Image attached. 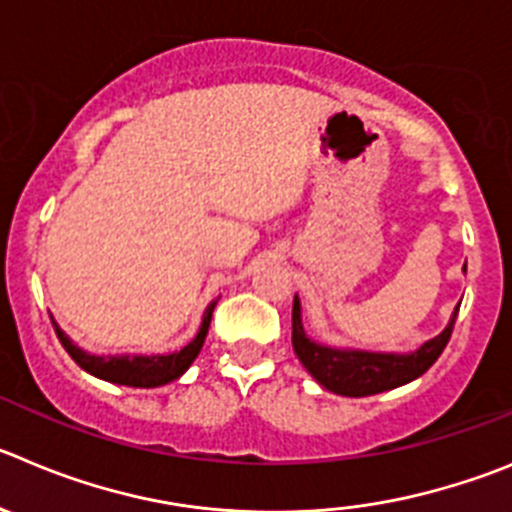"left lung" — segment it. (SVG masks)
Segmentation results:
<instances>
[{
    "label": "left lung",
    "mask_w": 512,
    "mask_h": 512,
    "mask_svg": "<svg viewBox=\"0 0 512 512\" xmlns=\"http://www.w3.org/2000/svg\"><path fill=\"white\" fill-rule=\"evenodd\" d=\"M467 270V265H465ZM457 310L452 313L450 323L439 336L424 343L412 353H371L351 351V348H331L315 343L305 336L303 321H300V300H293V348L300 364L308 369L323 389L341 396H371L381 391L396 389L409 381L419 379L429 366L442 356L444 346L450 343L452 328L457 321Z\"/></svg>",
    "instance_id": "8db88e82"
}]
</instances>
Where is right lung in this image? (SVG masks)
I'll use <instances>...</instances> for the list:
<instances>
[{"label":"right lung","instance_id":"right-lung-1","mask_svg":"<svg viewBox=\"0 0 512 512\" xmlns=\"http://www.w3.org/2000/svg\"><path fill=\"white\" fill-rule=\"evenodd\" d=\"M217 305H207L202 318V326H199V333L186 343L181 351L174 353H156V356H131V353H121V356H95V353L83 351V348L75 346L65 333L57 328L55 333L60 338L62 348L70 353L75 364L80 366L88 374L98 376L103 381H111V384H123V386H136V389H154V386H164L169 381H176L191 364L194 358L199 356L204 346V338H207L209 323H212V310Z\"/></svg>","mask_w":512,"mask_h":512}]
</instances>
